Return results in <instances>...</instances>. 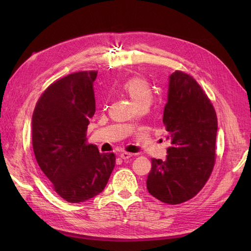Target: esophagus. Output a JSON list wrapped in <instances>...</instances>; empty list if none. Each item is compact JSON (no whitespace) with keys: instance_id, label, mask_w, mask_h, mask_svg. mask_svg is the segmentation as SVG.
Instances as JSON below:
<instances>
[{"instance_id":"esophagus-1","label":"esophagus","mask_w":251,"mask_h":251,"mask_svg":"<svg viewBox=\"0 0 251 251\" xmlns=\"http://www.w3.org/2000/svg\"><path fill=\"white\" fill-rule=\"evenodd\" d=\"M120 156H121L122 159H129L132 156V154L131 153H127V152H123V153L120 154Z\"/></svg>"}]
</instances>
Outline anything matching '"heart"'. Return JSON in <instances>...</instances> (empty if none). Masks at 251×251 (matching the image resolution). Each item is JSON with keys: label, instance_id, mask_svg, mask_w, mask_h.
<instances>
[{"label": "heart", "instance_id": "b5f03b06", "mask_svg": "<svg viewBox=\"0 0 251 251\" xmlns=\"http://www.w3.org/2000/svg\"><path fill=\"white\" fill-rule=\"evenodd\" d=\"M121 89L123 93L128 96L131 102L136 106L150 103L152 98L151 87L145 78L140 76H132L122 84Z\"/></svg>", "mask_w": 251, "mask_h": 251}]
</instances>
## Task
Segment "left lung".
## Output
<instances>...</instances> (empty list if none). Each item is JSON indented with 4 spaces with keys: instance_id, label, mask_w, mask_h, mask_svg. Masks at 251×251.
Instances as JSON below:
<instances>
[{
    "instance_id": "1",
    "label": "left lung",
    "mask_w": 251,
    "mask_h": 251,
    "mask_svg": "<svg viewBox=\"0 0 251 251\" xmlns=\"http://www.w3.org/2000/svg\"><path fill=\"white\" fill-rule=\"evenodd\" d=\"M163 122L168 131L167 158H152L147 189L158 201L177 205L202 189L216 158L218 121L207 95L189 74L168 77Z\"/></svg>"
}]
</instances>
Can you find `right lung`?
<instances>
[{"label":"right lung","mask_w":251,"mask_h":251,"mask_svg":"<svg viewBox=\"0 0 251 251\" xmlns=\"http://www.w3.org/2000/svg\"><path fill=\"white\" fill-rule=\"evenodd\" d=\"M96 71L69 74L49 86L32 115V146L47 181L63 200L82 202L105 188L115 166L113 153L86 145L95 114Z\"/></svg>","instance_id":"add662e5"}]
</instances>
